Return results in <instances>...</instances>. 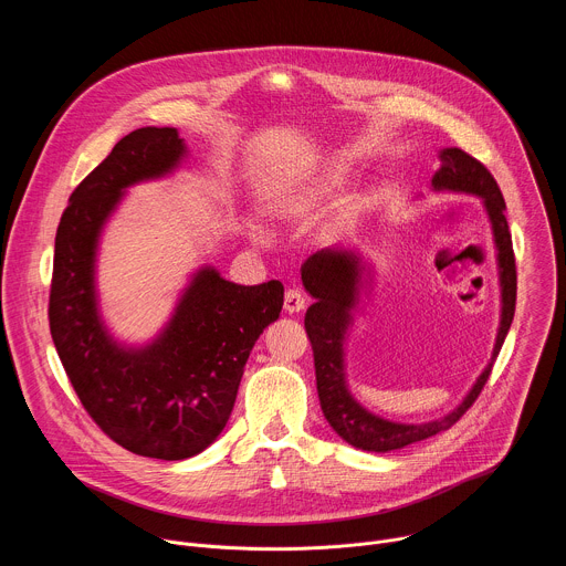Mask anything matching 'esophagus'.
<instances>
[{"instance_id":"esophagus-1","label":"esophagus","mask_w":566,"mask_h":566,"mask_svg":"<svg viewBox=\"0 0 566 566\" xmlns=\"http://www.w3.org/2000/svg\"><path fill=\"white\" fill-rule=\"evenodd\" d=\"M304 304H306V300L297 289H289L284 293V311L286 313H300L304 308Z\"/></svg>"}]
</instances>
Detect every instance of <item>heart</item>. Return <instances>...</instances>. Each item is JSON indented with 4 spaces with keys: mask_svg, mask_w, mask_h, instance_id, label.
Instances as JSON below:
<instances>
[{
    "mask_svg": "<svg viewBox=\"0 0 566 566\" xmlns=\"http://www.w3.org/2000/svg\"><path fill=\"white\" fill-rule=\"evenodd\" d=\"M336 186H338V177H336V175H329V177H325V179H322V181L317 184L315 195H329Z\"/></svg>",
    "mask_w": 566,
    "mask_h": 566,
    "instance_id": "b5f03b06",
    "label": "heart"
}]
</instances>
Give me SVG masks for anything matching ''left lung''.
<instances>
[{
	"mask_svg": "<svg viewBox=\"0 0 566 566\" xmlns=\"http://www.w3.org/2000/svg\"><path fill=\"white\" fill-rule=\"evenodd\" d=\"M441 168L437 170L432 186L434 190H452V192H470L483 199L489 210L495 244H497V262H500V282H502V322L497 332V343L493 349V358L483 374L476 378L470 394L463 398L461 406L448 417L421 426L391 423L367 412L360 402L349 394L345 380V360H343V343L352 322V308L358 295V277L360 264L358 258L343 249H322L313 253L302 264V284L315 297L308 306L304 327L313 349L315 365V382L319 408L329 426L343 437L349 446L367 450V452H389L406 448L410 443L430 439L448 428H452L479 398L483 385L489 382L497 354L506 340L511 322L515 315L517 300V269L513 239L506 221V203L495 177L489 168L459 147H446L439 154Z\"/></svg>",
	"mask_w": 566,
	"mask_h": 566,
	"instance_id": "left-lung-1",
	"label": "left lung"
}]
</instances>
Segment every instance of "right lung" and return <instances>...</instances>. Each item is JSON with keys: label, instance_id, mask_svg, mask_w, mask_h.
<instances>
[{"label": "right lung", "instance_id": "1", "mask_svg": "<svg viewBox=\"0 0 566 566\" xmlns=\"http://www.w3.org/2000/svg\"><path fill=\"white\" fill-rule=\"evenodd\" d=\"M184 151L175 127H140L114 145L69 197L49 293L51 338L87 415L125 450L164 461L221 434L251 349L284 304L277 280L241 286L203 269L151 345L123 349L107 336L94 289L101 228L127 186L164 177Z\"/></svg>", "mask_w": 566, "mask_h": 566}]
</instances>
